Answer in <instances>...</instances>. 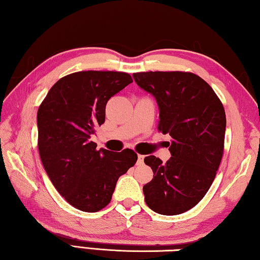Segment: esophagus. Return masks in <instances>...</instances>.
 <instances>
[{
  "mask_svg": "<svg viewBox=\"0 0 260 260\" xmlns=\"http://www.w3.org/2000/svg\"><path fill=\"white\" fill-rule=\"evenodd\" d=\"M144 163V155H138V164H143Z\"/></svg>",
  "mask_w": 260,
  "mask_h": 260,
  "instance_id": "obj_1",
  "label": "esophagus"
}]
</instances>
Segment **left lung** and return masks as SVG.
<instances>
[{"instance_id": "1", "label": "left lung", "mask_w": 260, "mask_h": 260, "mask_svg": "<svg viewBox=\"0 0 260 260\" xmlns=\"http://www.w3.org/2000/svg\"><path fill=\"white\" fill-rule=\"evenodd\" d=\"M134 78L157 102L158 131L172 138L166 163L153 155L145 157L154 172L143 188L145 202L161 215L182 214L205 197L221 164L226 128L223 104L194 73L149 71Z\"/></svg>"}]
</instances>
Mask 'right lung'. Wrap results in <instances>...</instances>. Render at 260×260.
<instances>
[{"label": "right lung", "instance_id": "add662e5", "mask_svg": "<svg viewBox=\"0 0 260 260\" xmlns=\"http://www.w3.org/2000/svg\"><path fill=\"white\" fill-rule=\"evenodd\" d=\"M132 82L129 73L79 71L61 78L37 112L38 150L48 178L71 206L106 207L122 174L136 164L132 149H96L91 135L105 122L107 102Z\"/></svg>", "mask_w": 260, "mask_h": 260}]
</instances>
